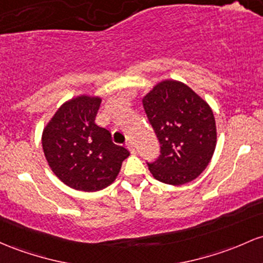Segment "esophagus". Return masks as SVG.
Returning <instances> with one entry per match:
<instances>
[{
    "instance_id": "1",
    "label": "esophagus",
    "mask_w": 263,
    "mask_h": 263,
    "mask_svg": "<svg viewBox=\"0 0 263 263\" xmlns=\"http://www.w3.org/2000/svg\"><path fill=\"white\" fill-rule=\"evenodd\" d=\"M126 147L129 149V152H131V154H135V143L132 142L131 140L127 141V142H126Z\"/></svg>"
}]
</instances>
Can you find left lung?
Masks as SVG:
<instances>
[{
    "label": "left lung",
    "mask_w": 263,
    "mask_h": 263,
    "mask_svg": "<svg viewBox=\"0 0 263 263\" xmlns=\"http://www.w3.org/2000/svg\"><path fill=\"white\" fill-rule=\"evenodd\" d=\"M160 142V156L147 162L156 180L184 184L197 178L216 148V122L209 103L182 82L166 80L142 100Z\"/></svg>",
    "instance_id": "left-lung-1"
}]
</instances>
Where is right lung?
I'll list each match as a JSON object with an SVG mask.
<instances>
[{
  "label": "right lung",
  "mask_w": 263,
  "mask_h": 263,
  "mask_svg": "<svg viewBox=\"0 0 263 263\" xmlns=\"http://www.w3.org/2000/svg\"><path fill=\"white\" fill-rule=\"evenodd\" d=\"M100 97L79 96L57 109L45 127L42 147L53 174L79 191L95 192L116 180L129 156L112 142L111 134L95 123Z\"/></svg>",
  "instance_id": "right-lung-1"
}]
</instances>
